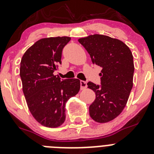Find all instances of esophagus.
<instances>
[{"mask_svg":"<svg viewBox=\"0 0 154 154\" xmlns=\"http://www.w3.org/2000/svg\"><path fill=\"white\" fill-rule=\"evenodd\" d=\"M80 86H81V90H84L87 87V82L85 81H80Z\"/></svg>","mask_w":154,"mask_h":154,"instance_id":"esophagus-1","label":"esophagus"}]
</instances>
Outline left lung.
I'll return each instance as SVG.
<instances>
[{"instance_id": "1", "label": "left lung", "mask_w": 154, "mask_h": 154, "mask_svg": "<svg viewBox=\"0 0 154 154\" xmlns=\"http://www.w3.org/2000/svg\"><path fill=\"white\" fill-rule=\"evenodd\" d=\"M79 42L89 53L93 64L102 68L101 85L91 82L87 85L95 93L90 116L98 123H106L117 118L128 102L133 87V55L123 42L105 35H90Z\"/></svg>"}]
</instances>
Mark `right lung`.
Wrapping results in <instances>:
<instances>
[{"instance_id":"1","label":"right lung","mask_w":154,"mask_h":154,"mask_svg":"<svg viewBox=\"0 0 154 154\" xmlns=\"http://www.w3.org/2000/svg\"><path fill=\"white\" fill-rule=\"evenodd\" d=\"M68 36L44 38L23 54L20 75L27 106L40 125L57 128L66 120V103L80 89L78 79H61L53 74L61 64L62 52L70 41Z\"/></svg>"}]
</instances>
